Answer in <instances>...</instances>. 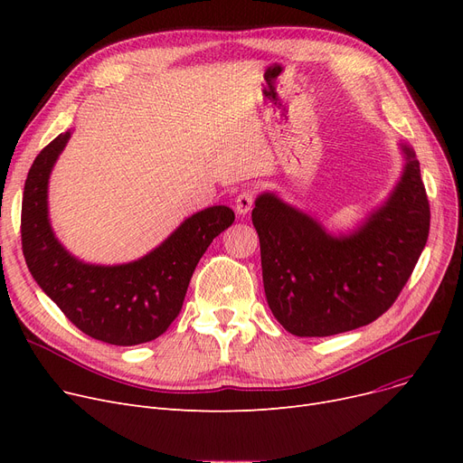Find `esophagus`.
Wrapping results in <instances>:
<instances>
[{"label":"esophagus","instance_id":"34e87169","mask_svg":"<svg viewBox=\"0 0 463 463\" xmlns=\"http://www.w3.org/2000/svg\"><path fill=\"white\" fill-rule=\"evenodd\" d=\"M253 201H255V194L251 189H244L238 193V197L234 201V210L238 215H246L251 208H253Z\"/></svg>","mask_w":463,"mask_h":463}]
</instances>
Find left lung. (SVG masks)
Here are the masks:
<instances>
[{
    "label": "left lung",
    "mask_w": 463,
    "mask_h": 463,
    "mask_svg": "<svg viewBox=\"0 0 463 463\" xmlns=\"http://www.w3.org/2000/svg\"><path fill=\"white\" fill-rule=\"evenodd\" d=\"M403 170L381 206L351 232L326 227L260 193L251 212L260 241L262 283L279 325L325 337L373 323L394 304L426 246L430 204L415 150L400 142Z\"/></svg>",
    "instance_id": "left-lung-1"
}]
</instances>
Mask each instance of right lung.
Segmentation results:
<instances>
[{"instance_id": "obj_1", "label": "right lung", "mask_w": 463, "mask_h": 463, "mask_svg": "<svg viewBox=\"0 0 463 463\" xmlns=\"http://www.w3.org/2000/svg\"><path fill=\"white\" fill-rule=\"evenodd\" d=\"M69 138L71 129L41 150L24 185L20 232L28 269L44 295L90 337L121 347L152 342L178 317L194 266L212 240L232 225L234 212L210 206L193 213L137 260L84 262L63 248L48 217V180Z\"/></svg>"}]
</instances>
